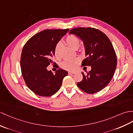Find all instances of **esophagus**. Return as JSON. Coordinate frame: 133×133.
I'll return each instance as SVG.
<instances>
[{"mask_svg": "<svg viewBox=\"0 0 133 133\" xmlns=\"http://www.w3.org/2000/svg\"><path fill=\"white\" fill-rule=\"evenodd\" d=\"M69 75H72V74H75V72H72V71H69Z\"/></svg>", "mask_w": 133, "mask_h": 133, "instance_id": "34e87169", "label": "esophagus"}]
</instances>
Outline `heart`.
<instances>
[{
    "label": "heart",
    "instance_id": "1",
    "mask_svg": "<svg viewBox=\"0 0 133 133\" xmlns=\"http://www.w3.org/2000/svg\"><path fill=\"white\" fill-rule=\"evenodd\" d=\"M66 44L69 45L70 47L74 49H77L80 45V39L74 35H70L68 36L66 38ZM62 46L61 42H58L54 48V55L56 57H59V50ZM80 63V59L78 58H75V59H66L62 62L60 64L61 67L62 69L69 70L72 71L75 70L77 67L78 66Z\"/></svg>",
    "mask_w": 133,
    "mask_h": 133
}]
</instances>
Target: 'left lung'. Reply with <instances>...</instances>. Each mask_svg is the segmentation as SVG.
<instances>
[{"instance_id":"obj_1","label":"left lung","mask_w":133,"mask_h":133,"mask_svg":"<svg viewBox=\"0 0 133 133\" xmlns=\"http://www.w3.org/2000/svg\"><path fill=\"white\" fill-rule=\"evenodd\" d=\"M83 41L85 56L82 66H91V70L77 83L78 87L86 93L93 94L100 91L112 80L117 66L116 54L105 34L94 28H77L70 30Z\"/></svg>"}]
</instances>
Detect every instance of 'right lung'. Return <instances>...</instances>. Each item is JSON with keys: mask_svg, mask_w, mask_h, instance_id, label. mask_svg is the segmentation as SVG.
I'll return each instance as SVG.
<instances>
[{"mask_svg": "<svg viewBox=\"0 0 133 133\" xmlns=\"http://www.w3.org/2000/svg\"><path fill=\"white\" fill-rule=\"evenodd\" d=\"M69 29H46L34 35L24 46L20 59L23 79L30 90L38 96L49 97L60 89L66 71L59 69L54 74L48 71L54 48Z\"/></svg>", "mask_w": 133, "mask_h": 133, "instance_id": "add662e5", "label": "right lung"}]
</instances>
